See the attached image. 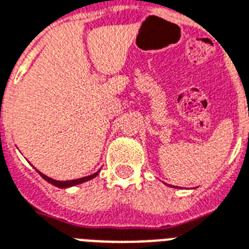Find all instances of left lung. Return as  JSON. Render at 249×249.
<instances>
[{
  "label": "left lung",
  "mask_w": 249,
  "mask_h": 249,
  "mask_svg": "<svg viewBox=\"0 0 249 249\" xmlns=\"http://www.w3.org/2000/svg\"><path fill=\"white\" fill-rule=\"evenodd\" d=\"M168 186H172V185H168ZM174 188H175V186H174Z\"/></svg>",
  "instance_id": "1"
}]
</instances>
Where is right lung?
<instances>
[{
  "mask_svg": "<svg viewBox=\"0 0 249 249\" xmlns=\"http://www.w3.org/2000/svg\"><path fill=\"white\" fill-rule=\"evenodd\" d=\"M37 172H38V174L41 175V176H42V178H45V180L47 181V182H50V184L53 185V186H57V188H60V189H67V188H71V186H75V185L82 184V182H86V181H89V180H92L93 178H96L100 171H97V172H95V174L90 175V176H86V178H75V180H68V181L53 180V178H49V176H46V175H43L42 172H39V171H37Z\"/></svg>",
  "mask_w": 249,
  "mask_h": 249,
  "instance_id": "right-lung-1",
  "label": "right lung"
}]
</instances>
